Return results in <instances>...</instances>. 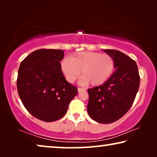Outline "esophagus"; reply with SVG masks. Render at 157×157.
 I'll list each match as a JSON object with an SVG mask.
<instances>
[{
    "mask_svg": "<svg viewBox=\"0 0 157 157\" xmlns=\"http://www.w3.org/2000/svg\"><path fill=\"white\" fill-rule=\"evenodd\" d=\"M85 91V89H82V88H80V87L78 88V92H81V91Z\"/></svg>",
    "mask_w": 157,
    "mask_h": 157,
    "instance_id": "obj_1",
    "label": "esophagus"
}]
</instances>
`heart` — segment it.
<instances>
[{
  "instance_id": "obj_1",
  "label": "heart",
  "mask_w": 157,
  "mask_h": 157,
  "mask_svg": "<svg viewBox=\"0 0 157 157\" xmlns=\"http://www.w3.org/2000/svg\"><path fill=\"white\" fill-rule=\"evenodd\" d=\"M62 72L67 81L74 83L81 75V83L99 86L108 81L115 70L114 59L109 54L92 51L77 52L61 62Z\"/></svg>"
}]
</instances>
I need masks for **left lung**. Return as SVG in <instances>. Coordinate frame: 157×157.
Segmentation results:
<instances>
[{
    "label": "left lung",
    "mask_w": 157,
    "mask_h": 157,
    "mask_svg": "<svg viewBox=\"0 0 157 157\" xmlns=\"http://www.w3.org/2000/svg\"><path fill=\"white\" fill-rule=\"evenodd\" d=\"M114 59L116 71L104 84L88 89L87 110L90 117L101 124L113 123L129 110L140 83L136 63L113 49L104 50Z\"/></svg>",
    "instance_id": "obj_1"
}]
</instances>
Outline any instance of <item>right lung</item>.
<instances>
[{"mask_svg":"<svg viewBox=\"0 0 157 157\" xmlns=\"http://www.w3.org/2000/svg\"><path fill=\"white\" fill-rule=\"evenodd\" d=\"M63 56L59 49H38L25 57L19 67V97L27 111L41 121H55L63 117L78 94L61 71Z\"/></svg>","mask_w":157,"mask_h":157,"instance_id":"1","label":"right lung"}]
</instances>
